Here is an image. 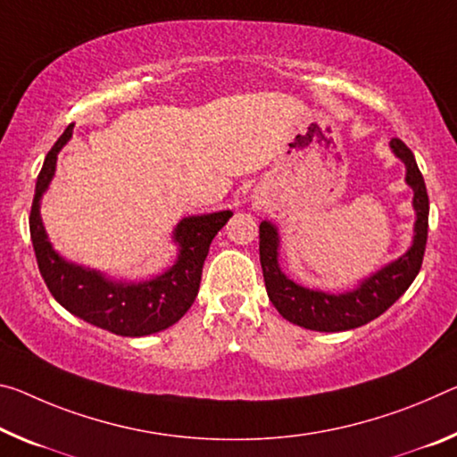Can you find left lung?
I'll list each match as a JSON object with an SVG mask.
<instances>
[{
    "mask_svg": "<svg viewBox=\"0 0 457 457\" xmlns=\"http://www.w3.org/2000/svg\"><path fill=\"white\" fill-rule=\"evenodd\" d=\"M390 148L407 166V183L415 191L412 205L417 212L415 240L411 250L396 262L382 268L374 277L361 282L356 291L345 295H328L295 285L278 268V234L272 223H260V264H262L268 299L287 321L313 331H345L370 323L395 305L421 270L427 228H429V195L421 170L411 148L398 137L390 140Z\"/></svg>",
    "mask_w": 457,
    "mask_h": 457,
    "instance_id": "1",
    "label": "left lung"
}]
</instances>
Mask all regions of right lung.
I'll use <instances>...</instances> for the list:
<instances>
[{
  "label": "right lung",
  "instance_id": "obj_1",
  "mask_svg": "<svg viewBox=\"0 0 457 457\" xmlns=\"http://www.w3.org/2000/svg\"><path fill=\"white\" fill-rule=\"evenodd\" d=\"M71 136L72 124L46 154L36 180L30 209V237L36 262L50 295L72 315L115 336L140 337L170 328L191 309L199 293L209 244L234 213L220 212L187 217L180 221L175 229V242L180 245L177 264L162 277L146 282H112L96 270L71 264L53 250L38 212L42 193L54 175L56 154L71 140Z\"/></svg>",
  "mask_w": 457,
  "mask_h": 457
}]
</instances>
